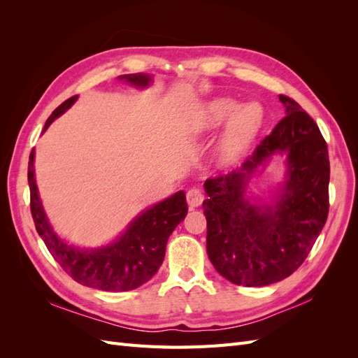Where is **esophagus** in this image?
Here are the masks:
<instances>
[{
	"instance_id": "obj_1",
	"label": "esophagus",
	"mask_w": 358,
	"mask_h": 358,
	"mask_svg": "<svg viewBox=\"0 0 358 358\" xmlns=\"http://www.w3.org/2000/svg\"><path fill=\"white\" fill-rule=\"evenodd\" d=\"M204 200V196L201 189L199 188H191L188 192H187V201L189 204V208H197V206H200Z\"/></svg>"
}]
</instances>
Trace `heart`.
Masks as SVG:
<instances>
[{
	"mask_svg": "<svg viewBox=\"0 0 358 358\" xmlns=\"http://www.w3.org/2000/svg\"><path fill=\"white\" fill-rule=\"evenodd\" d=\"M236 107L237 103L230 99L213 100L206 107L203 128H213L224 124L236 110ZM262 109L255 104L243 106L231 116L216 148V157L221 162L229 164L243 152L262 124Z\"/></svg>",
	"mask_w": 358,
	"mask_h": 358,
	"instance_id": "heart-1",
	"label": "heart"
}]
</instances>
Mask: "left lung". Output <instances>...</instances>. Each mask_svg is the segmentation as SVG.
Instances as JSON below:
<instances>
[{
    "instance_id": "left-lung-1",
    "label": "left lung",
    "mask_w": 358,
    "mask_h": 358,
    "mask_svg": "<svg viewBox=\"0 0 358 358\" xmlns=\"http://www.w3.org/2000/svg\"><path fill=\"white\" fill-rule=\"evenodd\" d=\"M285 107L272 133L242 167L204 182L206 249L221 276L243 287H264L288 278L305 262L329 215L330 161L315 121L297 101ZM287 154V180L273 206L244 197L245 182L273 153Z\"/></svg>"
}]
</instances>
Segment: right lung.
I'll return each instance as SVG.
<instances>
[{"mask_svg": "<svg viewBox=\"0 0 358 358\" xmlns=\"http://www.w3.org/2000/svg\"><path fill=\"white\" fill-rule=\"evenodd\" d=\"M119 79L140 88L150 83V76L143 73L124 74L119 76ZM76 100L78 95L58 106L48 117L43 131H46L48 127ZM28 183L32 220L52 257L76 282L103 291H129L148 282L162 264L170 234L188 213L185 192L178 191L171 197L140 213L113 243L80 251L53 233L43 210L34 178V149L29 154Z\"/></svg>", "mask_w": 358, "mask_h": 358, "instance_id": "right-lung-1", "label": "right lung"}]
</instances>
